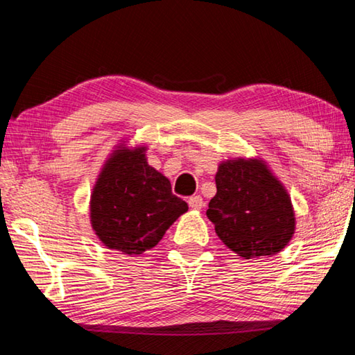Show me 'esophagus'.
<instances>
[{
  "instance_id": "esophagus-1",
  "label": "esophagus",
  "mask_w": 355,
  "mask_h": 355,
  "mask_svg": "<svg viewBox=\"0 0 355 355\" xmlns=\"http://www.w3.org/2000/svg\"><path fill=\"white\" fill-rule=\"evenodd\" d=\"M189 206H190L191 209H195V210H201V209H202V206H204L202 198H201L200 195L191 196L190 200H189Z\"/></svg>"
}]
</instances>
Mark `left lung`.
Returning <instances> with one entry per match:
<instances>
[{
    "label": "left lung",
    "instance_id": "obj_1",
    "mask_svg": "<svg viewBox=\"0 0 355 355\" xmlns=\"http://www.w3.org/2000/svg\"><path fill=\"white\" fill-rule=\"evenodd\" d=\"M207 216L229 250L243 259L270 257L293 239L295 209L284 184L260 157L223 160Z\"/></svg>",
    "mask_w": 355,
    "mask_h": 355
}]
</instances>
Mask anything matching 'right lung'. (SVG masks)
Masks as SVG:
<instances>
[{
  "mask_svg": "<svg viewBox=\"0 0 355 355\" xmlns=\"http://www.w3.org/2000/svg\"><path fill=\"white\" fill-rule=\"evenodd\" d=\"M146 146L118 143L105 159L90 196V225L109 250L139 256L159 243L189 210L164 174L148 165Z\"/></svg>",
  "mask_w": 355,
  "mask_h": 355,
  "instance_id": "add662e5",
  "label": "right lung"
}]
</instances>
